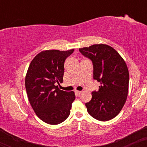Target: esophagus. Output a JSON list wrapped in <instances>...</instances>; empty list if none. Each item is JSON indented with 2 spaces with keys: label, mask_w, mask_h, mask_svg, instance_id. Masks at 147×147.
I'll return each instance as SVG.
<instances>
[{
  "label": "esophagus",
  "mask_w": 147,
  "mask_h": 147,
  "mask_svg": "<svg viewBox=\"0 0 147 147\" xmlns=\"http://www.w3.org/2000/svg\"><path fill=\"white\" fill-rule=\"evenodd\" d=\"M75 93L77 94V95H80L82 93V91H79V90H75Z\"/></svg>",
  "instance_id": "34e87169"
}]
</instances>
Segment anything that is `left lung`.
<instances>
[{
  "mask_svg": "<svg viewBox=\"0 0 147 147\" xmlns=\"http://www.w3.org/2000/svg\"><path fill=\"white\" fill-rule=\"evenodd\" d=\"M84 57L93 64V78L100 82L98 91L92 92V99L86 103L88 113L97 120L109 121L119 113L129 91V73L119 54L106 44H95L79 48Z\"/></svg>",
  "mask_w": 147,
  "mask_h": 147,
  "instance_id": "8db88e82",
  "label": "left lung"
}]
</instances>
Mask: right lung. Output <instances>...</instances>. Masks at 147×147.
Here are the masks:
<instances>
[{"mask_svg":"<svg viewBox=\"0 0 147 147\" xmlns=\"http://www.w3.org/2000/svg\"><path fill=\"white\" fill-rule=\"evenodd\" d=\"M73 52L44 50L28 68L25 81L28 99L36 115L47 124H60L70 113L75 92L60 90L55 84L63 82L64 62Z\"/></svg>","mask_w":147,"mask_h":147,"instance_id":"obj_1","label":"right lung"}]
</instances>
